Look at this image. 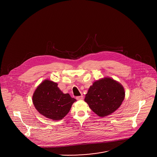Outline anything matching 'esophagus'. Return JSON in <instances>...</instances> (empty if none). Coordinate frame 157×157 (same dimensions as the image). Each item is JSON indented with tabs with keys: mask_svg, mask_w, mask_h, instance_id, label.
I'll list each match as a JSON object with an SVG mask.
<instances>
[{
	"mask_svg": "<svg viewBox=\"0 0 157 157\" xmlns=\"http://www.w3.org/2000/svg\"><path fill=\"white\" fill-rule=\"evenodd\" d=\"M76 99L77 100H82L83 99V95H81V96H78L76 97Z\"/></svg>",
	"mask_w": 157,
	"mask_h": 157,
	"instance_id": "esophagus-1",
	"label": "esophagus"
}]
</instances>
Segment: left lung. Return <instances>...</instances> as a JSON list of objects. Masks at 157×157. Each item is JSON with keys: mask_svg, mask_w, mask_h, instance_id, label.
Wrapping results in <instances>:
<instances>
[{"mask_svg": "<svg viewBox=\"0 0 157 157\" xmlns=\"http://www.w3.org/2000/svg\"><path fill=\"white\" fill-rule=\"evenodd\" d=\"M124 97L123 86L111 78L105 77L95 81L90 86L85 101L93 112L104 117L115 112Z\"/></svg>", "mask_w": 157, "mask_h": 157, "instance_id": "8db88e82", "label": "left lung"}]
</instances>
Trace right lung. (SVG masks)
I'll return each mask as SVG.
<instances>
[{"label": "right lung", "mask_w": 157, "mask_h": 157, "mask_svg": "<svg viewBox=\"0 0 157 157\" xmlns=\"http://www.w3.org/2000/svg\"><path fill=\"white\" fill-rule=\"evenodd\" d=\"M57 85V83L45 80L37 86L33 96V102L37 111L53 120L64 118L76 101L69 94H63Z\"/></svg>", "instance_id": "1"}]
</instances>
